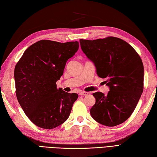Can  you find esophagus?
<instances>
[{"label": "esophagus", "instance_id": "34e87169", "mask_svg": "<svg viewBox=\"0 0 157 157\" xmlns=\"http://www.w3.org/2000/svg\"><path fill=\"white\" fill-rule=\"evenodd\" d=\"M88 94V92H80L79 93V95L80 96H86Z\"/></svg>", "mask_w": 157, "mask_h": 157}]
</instances>
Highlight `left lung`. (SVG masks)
<instances>
[{
  "label": "left lung",
  "mask_w": 157,
  "mask_h": 157,
  "mask_svg": "<svg viewBox=\"0 0 157 157\" xmlns=\"http://www.w3.org/2000/svg\"><path fill=\"white\" fill-rule=\"evenodd\" d=\"M80 44L110 90L107 95L101 92L92 94L96 98L90 109L92 118L105 126L122 124L133 112L143 91L144 67L140 56L132 46L116 37L81 39Z\"/></svg>",
  "instance_id": "left-lung-1"
}]
</instances>
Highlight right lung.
Here are the masks:
<instances>
[{
    "mask_svg": "<svg viewBox=\"0 0 157 157\" xmlns=\"http://www.w3.org/2000/svg\"><path fill=\"white\" fill-rule=\"evenodd\" d=\"M78 48V41L40 40L29 46L16 63L17 99L37 127L52 129L68 119L78 94L57 88L56 82L63 74L67 61Z\"/></svg>",
    "mask_w": 157,
    "mask_h": 157,
    "instance_id": "1",
    "label": "right lung"
}]
</instances>
